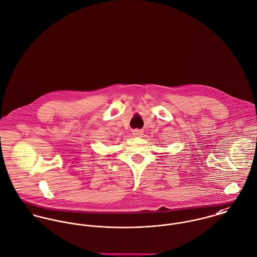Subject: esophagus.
Instances as JSON below:
<instances>
[{
	"mask_svg": "<svg viewBox=\"0 0 257 257\" xmlns=\"http://www.w3.org/2000/svg\"><path fill=\"white\" fill-rule=\"evenodd\" d=\"M132 132H133V135L136 137H141L143 135V131L141 129H134Z\"/></svg>",
	"mask_w": 257,
	"mask_h": 257,
	"instance_id": "esophagus-1",
	"label": "esophagus"
}]
</instances>
